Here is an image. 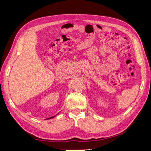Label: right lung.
<instances>
[{
	"instance_id": "1",
	"label": "right lung",
	"mask_w": 151,
	"mask_h": 151,
	"mask_svg": "<svg viewBox=\"0 0 151 151\" xmlns=\"http://www.w3.org/2000/svg\"><path fill=\"white\" fill-rule=\"evenodd\" d=\"M55 116H53V117H49V118H48V119H52V118H53V117H54Z\"/></svg>"
}]
</instances>
